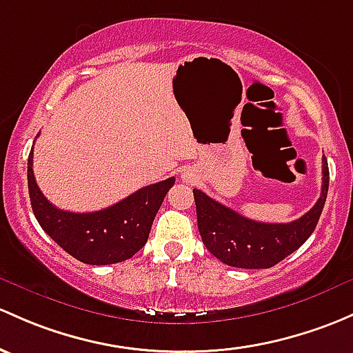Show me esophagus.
Returning a JSON list of instances; mask_svg holds the SVG:
<instances>
[{"mask_svg":"<svg viewBox=\"0 0 353 353\" xmlns=\"http://www.w3.org/2000/svg\"><path fill=\"white\" fill-rule=\"evenodd\" d=\"M184 179H186V183H191V181H192V179H191V177H189V176H188V174H186V176H184Z\"/></svg>","mask_w":353,"mask_h":353,"instance_id":"obj_1","label":"esophagus"}]
</instances>
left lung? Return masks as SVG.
Listing matches in <instances>:
<instances>
[{"label":"left lung","instance_id":"1","mask_svg":"<svg viewBox=\"0 0 353 353\" xmlns=\"http://www.w3.org/2000/svg\"><path fill=\"white\" fill-rule=\"evenodd\" d=\"M328 162L323 155V183L316 205L291 223H261L192 189L198 228L208 250L226 265L269 269L298 250L316 228L328 194Z\"/></svg>","mask_w":353,"mask_h":353}]
</instances>
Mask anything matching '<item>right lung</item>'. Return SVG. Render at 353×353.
<instances>
[{
	"mask_svg": "<svg viewBox=\"0 0 353 353\" xmlns=\"http://www.w3.org/2000/svg\"><path fill=\"white\" fill-rule=\"evenodd\" d=\"M33 150L28 155V194L33 214L43 232L77 261L108 265L133 257L147 243L152 223L176 177L150 184L117 205L91 213L55 208L33 176Z\"/></svg>",
	"mask_w": 353,
	"mask_h": 353,
	"instance_id": "obj_1",
	"label": "right lung"
}]
</instances>
